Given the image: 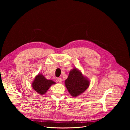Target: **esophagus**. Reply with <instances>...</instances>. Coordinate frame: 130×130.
Instances as JSON below:
<instances>
[{"mask_svg":"<svg viewBox=\"0 0 130 130\" xmlns=\"http://www.w3.org/2000/svg\"><path fill=\"white\" fill-rule=\"evenodd\" d=\"M57 80L59 83H61V82H62V79H61V78H57Z\"/></svg>","mask_w":130,"mask_h":130,"instance_id":"34e87169","label":"esophagus"}]
</instances>
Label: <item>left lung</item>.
<instances>
[{
  "label": "left lung",
  "instance_id": "obj_1",
  "mask_svg": "<svg viewBox=\"0 0 130 130\" xmlns=\"http://www.w3.org/2000/svg\"><path fill=\"white\" fill-rule=\"evenodd\" d=\"M65 84L70 94L74 98L84 93L89 87L90 80L84 76L82 73L76 68L72 70Z\"/></svg>",
  "mask_w": 130,
  "mask_h": 130
}]
</instances>
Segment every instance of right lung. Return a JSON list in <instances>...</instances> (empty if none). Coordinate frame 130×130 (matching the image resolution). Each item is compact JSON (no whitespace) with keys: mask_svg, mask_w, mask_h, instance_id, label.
Masks as SVG:
<instances>
[{"mask_svg":"<svg viewBox=\"0 0 130 130\" xmlns=\"http://www.w3.org/2000/svg\"><path fill=\"white\" fill-rule=\"evenodd\" d=\"M56 83L52 80L47 79L42 74H38L32 83L33 89L40 95L45 94L49 88Z\"/></svg>","mask_w":130,"mask_h":130,"instance_id":"1","label":"right lung"}]
</instances>
